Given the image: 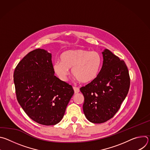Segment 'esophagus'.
<instances>
[{
    "instance_id": "obj_1",
    "label": "esophagus",
    "mask_w": 150,
    "mask_h": 150,
    "mask_svg": "<svg viewBox=\"0 0 150 150\" xmlns=\"http://www.w3.org/2000/svg\"><path fill=\"white\" fill-rule=\"evenodd\" d=\"M74 88V92H75V94H76V93H78L79 92V88L78 87H73Z\"/></svg>"
}]
</instances>
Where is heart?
I'll return each instance as SVG.
<instances>
[{
    "instance_id": "1",
    "label": "heart",
    "mask_w": 150,
    "mask_h": 150,
    "mask_svg": "<svg viewBox=\"0 0 150 150\" xmlns=\"http://www.w3.org/2000/svg\"><path fill=\"white\" fill-rule=\"evenodd\" d=\"M60 58L61 62L53 63V69L63 81H67L69 68H72V75L80 82H91L97 77L101 64V56L97 52L83 49L65 51Z\"/></svg>"
}]
</instances>
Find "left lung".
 <instances>
[{
    "label": "left lung",
    "instance_id": "left-lung-1",
    "mask_svg": "<svg viewBox=\"0 0 150 150\" xmlns=\"http://www.w3.org/2000/svg\"><path fill=\"white\" fill-rule=\"evenodd\" d=\"M102 54L103 62L99 74L80 88L84 97V115L94 123H104L114 116L130 87L129 71L125 62L108 49Z\"/></svg>",
    "mask_w": 150,
    "mask_h": 150
}]
</instances>
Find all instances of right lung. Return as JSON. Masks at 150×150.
<instances>
[{
  "mask_svg": "<svg viewBox=\"0 0 150 150\" xmlns=\"http://www.w3.org/2000/svg\"><path fill=\"white\" fill-rule=\"evenodd\" d=\"M54 74L52 54L40 49L28 53L14 71L17 100L25 113L41 125L58 123L74 93L72 85Z\"/></svg>",
  "mask_w": 150,
  "mask_h": 150,
  "instance_id": "1",
  "label": "right lung"
}]
</instances>
